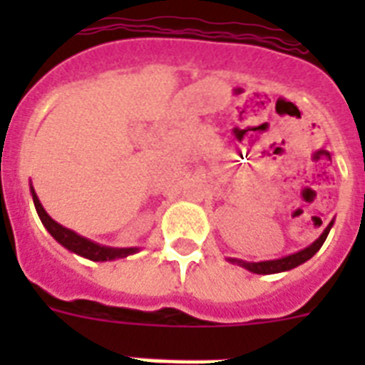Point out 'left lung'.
Segmentation results:
<instances>
[{"label":"left lung","mask_w":365,"mask_h":365,"mask_svg":"<svg viewBox=\"0 0 365 365\" xmlns=\"http://www.w3.org/2000/svg\"><path fill=\"white\" fill-rule=\"evenodd\" d=\"M334 225V220L329 222V225L324 229V233L318 237L311 246H307V248L299 250V252H295L292 255H286V257H280V259H271V261H257V263H250V261H242V259H233V257H229L231 263H237V265L244 267V269H248L250 272H255V274H274V272H282V271H289V269H294V267L301 265V263H305L307 259H311L312 255L317 254L318 250L322 248L324 240L328 239L329 229Z\"/></svg>","instance_id":"left-lung-1"}]
</instances>
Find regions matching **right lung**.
Wrapping results in <instances>:
<instances>
[{
	"mask_svg": "<svg viewBox=\"0 0 365 365\" xmlns=\"http://www.w3.org/2000/svg\"><path fill=\"white\" fill-rule=\"evenodd\" d=\"M31 191V199H34V205H36L37 216L41 220V223L45 225L48 233L53 235V239L56 242H60L64 248H68L70 252L77 255H83V257H87V259L93 261H111V259H119V257H126V255L136 254L138 248H110V246H100V244L93 242V240L85 239L81 235H77L76 231H71V229L62 227L60 223H56L53 217L48 216L45 208L41 206L39 199H37L36 191L30 185Z\"/></svg>",
	"mask_w": 365,
	"mask_h": 365,
	"instance_id": "add662e5",
	"label": "right lung"
}]
</instances>
